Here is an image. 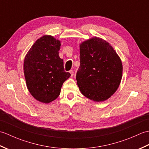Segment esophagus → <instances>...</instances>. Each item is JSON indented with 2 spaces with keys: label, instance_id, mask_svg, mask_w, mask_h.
<instances>
[{
  "label": "esophagus",
  "instance_id": "34e87169",
  "mask_svg": "<svg viewBox=\"0 0 149 149\" xmlns=\"http://www.w3.org/2000/svg\"><path fill=\"white\" fill-rule=\"evenodd\" d=\"M69 72L70 73V74H71V77H73V76H74V71H73V70H70V71H69Z\"/></svg>",
  "mask_w": 149,
  "mask_h": 149
}]
</instances>
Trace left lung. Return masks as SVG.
I'll list each match as a JSON object with an SVG mask.
<instances>
[{
  "label": "left lung",
  "mask_w": 149,
  "mask_h": 149,
  "mask_svg": "<svg viewBox=\"0 0 149 149\" xmlns=\"http://www.w3.org/2000/svg\"><path fill=\"white\" fill-rule=\"evenodd\" d=\"M123 66L113 47L93 37L80 44V66L76 80L81 93L94 102L108 99L118 89Z\"/></svg>",
  "instance_id": "1"
}]
</instances>
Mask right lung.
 <instances>
[{"label":"right lung","instance_id":"obj_1","mask_svg":"<svg viewBox=\"0 0 149 149\" xmlns=\"http://www.w3.org/2000/svg\"><path fill=\"white\" fill-rule=\"evenodd\" d=\"M61 42L50 35L38 39L25 57L24 72L26 85L34 99L42 103L58 97L63 83L70 77L59 58Z\"/></svg>","mask_w":149,"mask_h":149}]
</instances>
